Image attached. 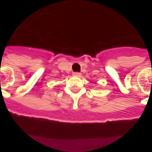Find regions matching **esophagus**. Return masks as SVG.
Here are the masks:
<instances>
[{
    "label": "esophagus",
    "instance_id": "34e87169",
    "mask_svg": "<svg viewBox=\"0 0 152 152\" xmlns=\"http://www.w3.org/2000/svg\"><path fill=\"white\" fill-rule=\"evenodd\" d=\"M73 76H81V73L73 72Z\"/></svg>",
    "mask_w": 152,
    "mask_h": 152
}]
</instances>
